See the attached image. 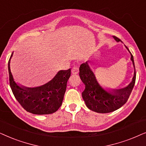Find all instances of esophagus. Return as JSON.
I'll return each mask as SVG.
<instances>
[{
	"instance_id": "obj_1",
	"label": "esophagus",
	"mask_w": 146,
	"mask_h": 146,
	"mask_svg": "<svg viewBox=\"0 0 146 146\" xmlns=\"http://www.w3.org/2000/svg\"><path fill=\"white\" fill-rule=\"evenodd\" d=\"M71 72L73 74H77L79 73V67L77 65H74L73 67H72L71 69Z\"/></svg>"
}]
</instances>
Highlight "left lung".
Masks as SVG:
<instances>
[{
    "instance_id": "obj_1",
    "label": "left lung",
    "mask_w": 146,
    "mask_h": 146,
    "mask_svg": "<svg viewBox=\"0 0 146 146\" xmlns=\"http://www.w3.org/2000/svg\"><path fill=\"white\" fill-rule=\"evenodd\" d=\"M113 38L118 42L121 41L117 36H113ZM125 47L131 54V60L135 71L132 81L125 88L115 89L113 91L104 90L99 85L87 62L80 65L79 76L85 85V90L82 93V97L89 110L101 113L112 112L123 106L129 99L135 85L136 74L133 55L127 46Z\"/></svg>"
}]
</instances>
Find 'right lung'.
Masks as SVG:
<instances>
[{
    "label": "right lung",
    "instance_id": "right-lung-1",
    "mask_svg": "<svg viewBox=\"0 0 146 146\" xmlns=\"http://www.w3.org/2000/svg\"><path fill=\"white\" fill-rule=\"evenodd\" d=\"M13 53L8 68L10 86L16 100L27 111L36 115H46L57 111L63 102L67 81L71 76V69L59 71L51 81L42 86L34 88L21 87L15 82L10 69Z\"/></svg>",
    "mask_w": 146,
    "mask_h": 146
}]
</instances>
